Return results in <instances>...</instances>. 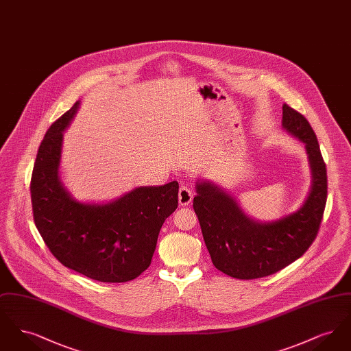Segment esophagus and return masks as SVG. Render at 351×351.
Here are the masks:
<instances>
[{
	"instance_id": "1",
	"label": "esophagus",
	"mask_w": 351,
	"mask_h": 351,
	"mask_svg": "<svg viewBox=\"0 0 351 351\" xmlns=\"http://www.w3.org/2000/svg\"><path fill=\"white\" fill-rule=\"evenodd\" d=\"M192 199H193V192L186 185H182L179 189V204L182 206H186L191 204Z\"/></svg>"
}]
</instances>
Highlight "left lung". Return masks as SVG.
Returning <instances> with one entry per match:
<instances>
[{"label": "left lung", "mask_w": 351, "mask_h": 351, "mask_svg": "<svg viewBox=\"0 0 351 351\" xmlns=\"http://www.w3.org/2000/svg\"><path fill=\"white\" fill-rule=\"evenodd\" d=\"M282 126L305 145L312 175L309 193L300 208L275 221H258L217 184L199 179L193 209L217 269L235 279H258L299 259L313 243L324 215L328 178L317 136L306 118L283 105Z\"/></svg>", "instance_id": "obj_1"}]
</instances>
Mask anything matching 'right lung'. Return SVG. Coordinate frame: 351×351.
<instances>
[{"mask_svg":"<svg viewBox=\"0 0 351 351\" xmlns=\"http://www.w3.org/2000/svg\"><path fill=\"white\" fill-rule=\"evenodd\" d=\"M80 104L51 125L39 146L30 184L34 222L63 266L102 283L129 282L150 266L160 228L178 208L179 183L135 186L106 202L76 200L59 167L63 133Z\"/></svg>","mask_w":351,"mask_h":351,"instance_id":"add662e5","label":"right lung"}]
</instances>
